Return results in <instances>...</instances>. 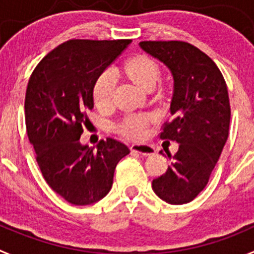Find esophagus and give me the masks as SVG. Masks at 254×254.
I'll use <instances>...</instances> for the list:
<instances>
[{
    "label": "esophagus",
    "instance_id": "esophagus-1",
    "mask_svg": "<svg viewBox=\"0 0 254 254\" xmlns=\"http://www.w3.org/2000/svg\"><path fill=\"white\" fill-rule=\"evenodd\" d=\"M132 152H139V154L144 155V156H149V155H154L155 154V147L152 145H147V144H132L130 146Z\"/></svg>",
    "mask_w": 254,
    "mask_h": 254
}]
</instances>
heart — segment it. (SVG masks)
I'll list each match as a JSON object with an SVG mask.
<instances>
[{
  "label": "heart",
  "mask_w": 254,
  "mask_h": 254,
  "mask_svg": "<svg viewBox=\"0 0 254 254\" xmlns=\"http://www.w3.org/2000/svg\"><path fill=\"white\" fill-rule=\"evenodd\" d=\"M125 74L134 80L141 88H146L157 80L160 70L157 64L149 57L137 54L125 61L123 65ZM115 79L110 70H103L95 78L93 84L92 95L95 105L100 109L110 107L114 95ZM152 117L149 114H131L125 117L120 123H118L115 130L120 135L129 139H142L146 136L149 125L151 124Z\"/></svg>",
  "instance_id": "obj_1"
}]
</instances>
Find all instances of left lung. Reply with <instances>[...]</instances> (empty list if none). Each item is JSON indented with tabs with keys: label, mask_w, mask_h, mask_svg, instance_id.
<instances>
[{
	"label": "left lung",
	"mask_w": 254,
	"mask_h": 254,
	"mask_svg": "<svg viewBox=\"0 0 254 254\" xmlns=\"http://www.w3.org/2000/svg\"><path fill=\"white\" fill-rule=\"evenodd\" d=\"M140 47L166 64L174 75L172 119L164 123L160 137L177 141L179 150L174 156L165 150L172 164L152 180V190L167 203L184 205L205 189L227 141V84L215 62L191 43L142 41Z\"/></svg>",
	"instance_id": "left-lung-1"
}]
</instances>
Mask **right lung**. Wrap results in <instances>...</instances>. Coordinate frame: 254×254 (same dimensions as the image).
I'll return each instance as SVG.
<instances>
[{"label":"right lung","mask_w":254,"mask_h":254,"mask_svg":"<svg viewBox=\"0 0 254 254\" xmlns=\"http://www.w3.org/2000/svg\"><path fill=\"white\" fill-rule=\"evenodd\" d=\"M130 39H69L49 52L29 77L24 119L29 144L47 184L78 206L94 203L112 189L118 162L130 152L118 140L97 147L79 142L93 109L95 78Z\"/></svg>","instance_id":"right-lung-1"}]
</instances>
